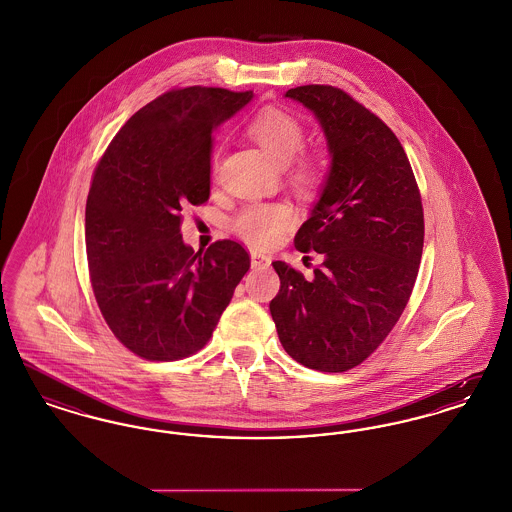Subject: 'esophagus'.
<instances>
[{"label":"esophagus","mask_w":512,"mask_h":512,"mask_svg":"<svg viewBox=\"0 0 512 512\" xmlns=\"http://www.w3.org/2000/svg\"><path fill=\"white\" fill-rule=\"evenodd\" d=\"M270 265V257L263 255L259 251H251V267L253 268H265Z\"/></svg>","instance_id":"esophagus-1"}]
</instances>
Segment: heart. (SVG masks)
<instances>
[{
    "label": "heart",
    "mask_w": 512,
    "mask_h": 512,
    "mask_svg": "<svg viewBox=\"0 0 512 512\" xmlns=\"http://www.w3.org/2000/svg\"><path fill=\"white\" fill-rule=\"evenodd\" d=\"M247 134L259 144L276 165L290 166L293 182L301 188H315L326 176V159L318 151H301L305 146V124L284 109H263L247 122ZM219 161L213 159V172ZM292 207L284 201L251 203L244 207L232 228L245 242L265 247L274 244L292 222Z\"/></svg>",
    "instance_id": "b5f03b06"
}]
</instances>
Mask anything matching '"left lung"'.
Listing matches in <instances>:
<instances>
[{"label": "left lung", "instance_id": "8db88e82", "mask_svg": "<svg viewBox=\"0 0 512 512\" xmlns=\"http://www.w3.org/2000/svg\"><path fill=\"white\" fill-rule=\"evenodd\" d=\"M317 117L332 169L293 244L322 257L313 278L274 261L270 315L286 353L345 372L366 361L403 315L424 245V211L409 157L390 126L336 86L286 92Z\"/></svg>", "mask_w": 512, "mask_h": 512}]
</instances>
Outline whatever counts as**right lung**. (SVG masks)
<instances>
[{
    "mask_svg": "<svg viewBox=\"0 0 512 512\" xmlns=\"http://www.w3.org/2000/svg\"><path fill=\"white\" fill-rule=\"evenodd\" d=\"M251 98V90H169L126 121L92 176V290L115 338L146 361H178L203 349L251 267L234 240L195 253L180 234L182 207L209 199L213 128Z\"/></svg>",
    "mask_w": 512,
    "mask_h": 512,
    "instance_id": "1",
    "label": "right lung"
}]
</instances>
